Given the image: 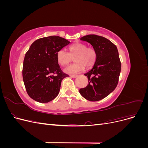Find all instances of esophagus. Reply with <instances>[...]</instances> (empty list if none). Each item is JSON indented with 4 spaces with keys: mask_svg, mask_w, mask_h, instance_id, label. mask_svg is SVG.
I'll return each instance as SVG.
<instances>
[{
    "mask_svg": "<svg viewBox=\"0 0 148 148\" xmlns=\"http://www.w3.org/2000/svg\"><path fill=\"white\" fill-rule=\"evenodd\" d=\"M70 77H71V78H77L78 76L77 75H70Z\"/></svg>",
    "mask_w": 148,
    "mask_h": 148,
    "instance_id": "1",
    "label": "esophagus"
}]
</instances>
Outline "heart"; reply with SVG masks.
<instances>
[{
  "label": "heart",
  "instance_id": "heart-1",
  "mask_svg": "<svg viewBox=\"0 0 148 148\" xmlns=\"http://www.w3.org/2000/svg\"><path fill=\"white\" fill-rule=\"evenodd\" d=\"M69 52L60 49L57 53L58 63L62 66L68 65L74 58L75 63L68 66L64 71L68 74H76L81 72L85 66L89 68L95 64L97 59L96 51L93 47H88L82 42H75L69 47Z\"/></svg>",
  "mask_w": 148,
  "mask_h": 148
}]
</instances>
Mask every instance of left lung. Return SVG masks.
Wrapping results in <instances>:
<instances>
[{
    "instance_id": "1",
    "label": "left lung",
    "mask_w": 148,
    "mask_h": 148,
    "mask_svg": "<svg viewBox=\"0 0 148 148\" xmlns=\"http://www.w3.org/2000/svg\"><path fill=\"white\" fill-rule=\"evenodd\" d=\"M80 39L91 44L96 51L97 59L92 69L84 74L89 83L79 89V93L88 101H100L117 86L121 71L117 48L109 39L96 34L84 36Z\"/></svg>"
}]
</instances>
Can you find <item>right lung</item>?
Returning a JSON list of instances; mask_svg holds the SVG:
<instances>
[{
  "mask_svg": "<svg viewBox=\"0 0 148 148\" xmlns=\"http://www.w3.org/2000/svg\"><path fill=\"white\" fill-rule=\"evenodd\" d=\"M70 43L57 36L40 38L31 44L23 61V79L29 96L47 103L59 95L61 82L69 77L62 71L57 53Z\"/></svg>",
  "mask_w": 148,
  "mask_h": 148,
  "instance_id": "1",
  "label": "right lung"
}]
</instances>
